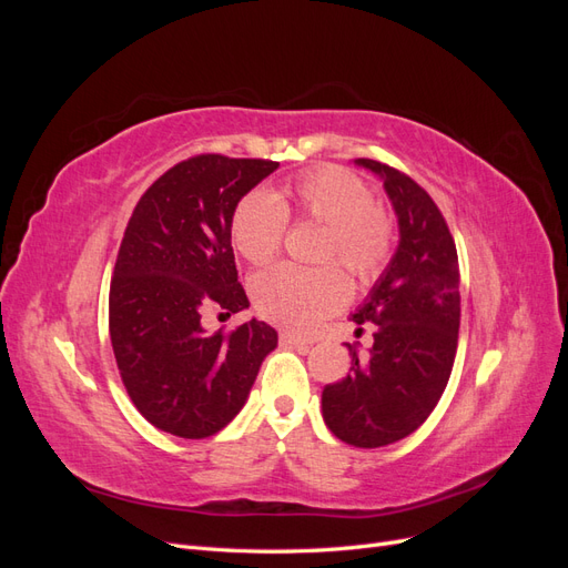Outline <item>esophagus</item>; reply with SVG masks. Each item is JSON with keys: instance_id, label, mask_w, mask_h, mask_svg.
I'll list each match as a JSON object with an SVG mask.
<instances>
[{"instance_id": "34e87169", "label": "esophagus", "mask_w": 568, "mask_h": 568, "mask_svg": "<svg viewBox=\"0 0 568 568\" xmlns=\"http://www.w3.org/2000/svg\"><path fill=\"white\" fill-rule=\"evenodd\" d=\"M280 341L286 343V346H298V348L311 346V341L303 338L301 334H294V332H280Z\"/></svg>"}]
</instances>
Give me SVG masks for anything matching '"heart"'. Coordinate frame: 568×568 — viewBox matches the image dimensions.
Masks as SVG:
<instances>
[{
	"instance_id": "1",
	"label": "heart",
	"mask_w": 568,
	"mask_h": 568,
	"mask_svg": "<svg viewBox=\"0 0 568 568\" xmlns=\"http://www.w3.org/2000/svg\"><path fill=\"white\" fill-rule=\"evenodd\" d=\"M288 220L322 225L320 261H338L357 282L379 277L395 246V222L372 199L363 178L338 165H320L288 180L277 194L251 189L230 217L234 248L248 263H265L280 251ZM255 311L265 320L311 329L348 298V280L336 265H272L251 280Z\"/></svg>"
}]
</instances>
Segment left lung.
Here are the masks:
<instances>
[{
	"mask_svg": "<svg viewBox=\"0 0 568 568\" xmlns=\"http://www.w3.org/2000/svg\"><path fill=\"white\" fill-rule=\"evenodd\" d=\"M355 163L384 180L400 242L353 315L374 326V346L359 359L346 343L353 367L324 386L322 417L343 443L384 448L417 432L448 386L459 332V263L448 222L415 180L372 159Z\"/></svg>",
	"mask_w": 568,
	"mask_h": 568,
	"instance_id": "obj_1",
	"label": "left lung"
}]
</instances>
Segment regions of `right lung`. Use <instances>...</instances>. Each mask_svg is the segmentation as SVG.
Listing matches in <instances>:
<instances>
[{
  "label": "right lung",
  "mask_w": 568,
  "mask_h": 568,
  "mask_svg": "<svg viewBox=\"0 0 568 568\" xmlns=\"http://www.w3.org/2000/svg\"><path fill=\"white\" fill-rule=\"evenodd\" d=\"M280 168L201 153L173 165L134 205L109 294L113 355L130 400L165 434L209 438L244 407L277 332L261 320L209 334L203 313L248 307L230 217Z\"/></svg>",
  "instance_id": "1"
}]
</instances>
